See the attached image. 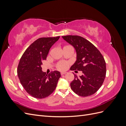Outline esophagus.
I'll return each mask as SVG.
<instances>
[{"label": "esophagus", "mask_w": 126, "mask_h": 126, "mask_svg": "<svg viewBox=\"0 0 126 126\" xmlns=\"http://www.w3.org/2000/svg\"><path fill=\"white\" fill-rule=\"evenodd\" d=\"M66 72H61V75H63L64 74H66Z\"/></svg>", "instance_id": "esophagus-1"}]
</instances>
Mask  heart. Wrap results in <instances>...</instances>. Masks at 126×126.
Listing matches in <instances>:
<instances>
[{"label":"heart","mask_w":126,"mask_h":126,"mask_svg":"<svg viewBox=\"0 0 126 126\" xmlns=\"http://www.w3.org/2000/svg\"><path fill=\"white\" fill-rule=\"evenodd\" d=\"M66 46H64V47H66ZM68 66H69V63L68 62H60L57 63L56 68L57 69L60 71H64L67 69Z\"/></svg>","instance_id":"b5f03b06"}]
</instances>
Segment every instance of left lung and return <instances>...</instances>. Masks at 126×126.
Returning a JSON list of instances; mask_svg holds the SVG:
<instances>
[{
	"instance_id": "obj_1",
	"label": "left lung",
	"mask_w": 126,
	"mask_h": 126,
	"mask_svg": "<svg viewBox=\"0 0 126 126\" xmlns=\"http://www.w3.org/2000/svg\"><path fill=\"white\" fill-rule=\"evenodd\" d=\"M63 38L73 46L77 60L70 70L82 71V75L70 83L74 92L79 96L87 97L96 93L102 86L106 74V65L104 57L98 49L80 36L68 35Z\"/></svg>"
}]
</instances>
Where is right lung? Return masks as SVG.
<instances>
[{
    "label": "right lung",
    "mask_w": 126,
    "mask_h": 126,
    "mask_svg": "<svg viewBox=\"0 0 126 126\" xmlns=\"http://www.w3.org/2000/svg\"><path fill=\"white\" fill-rule=\"evenodd\" d=\"M56 37H44L30 45L21 56L17 68V74L21 84L27 93L34 98L47 97L55 90L60 72L50 74L42 71V62L46 60L52 46L59 39Z\"/></svg>",
    "instance_id": "obj_1"
}]
</instances>
